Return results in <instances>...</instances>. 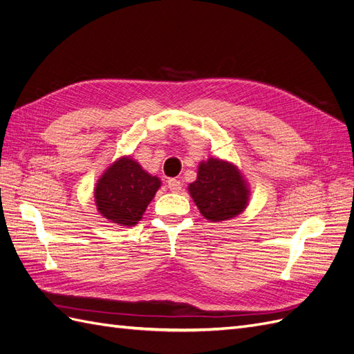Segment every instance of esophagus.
Returning <instances> with one entry per match:
<instances>
[{
    "mask_svg": "<svg viewBox=\"0 0 354 354\" xmlns=\"http://www.w3.org/2000/svg\"><path fill=\"white\" fill-rule=\"evenodd\" d=\"M167 186L171 192H174V194H177V192L181 190V183H180V180H177V178H169Z\"/></svg>",
    "mask_w": 354,
    "mask_h": 354,
    "instance_id": "1",
    "label": "esophagus"
}]
</instances>
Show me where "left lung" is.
I'll return each instance as SVG.
<instances>
[{"label":"left lung","instance_id":"obj_1","mask_svg":"<svg viewBox=\"0 0 354 354\" xmlns=\"http://www.w3.org/2000/svg\"><path fill=\"white\" fill-rule=\"evenodd\" d=\"M189 192L202 216L209 221L238 216L245 209L250 195L238 168L212 158L201 162L198 178L189 185Z\"/></svg>","mask_w":354,"mask_h":354}]
</instances>
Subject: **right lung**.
Listing matches in <instances>:
<instances>
[{
	"label": "right lung",
	"mask_w": 354,
	"mask_h": 354,
	"mask_svg": "<svg viewBox=\"0 0 354 354\" xmlns=\"http://www.w3.org/2000/svg\"><path fill=\"white\" fill-rule=\"evenodd\" d=\"M160 186L158 177L147 174L131 158L112 164L94 190L95 205L104 218L120 226H134Z\"/></svg>",
	"instance_id": "1"
}]
</instances>
